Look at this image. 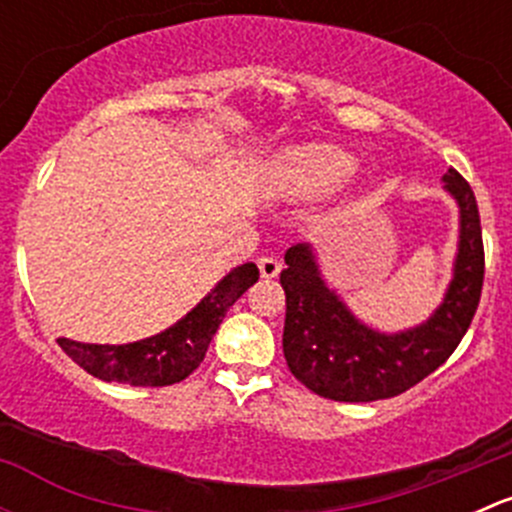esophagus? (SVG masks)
Instances as JSON below:
<instances>
[{
    "instance_id": "34e87169",
    "label": "esophagus",
    "mask_w": 512,
    "mask_h": 512,
    "mask_svg": "<svg viewBox=\"0 0 512 512\" xmlns=\"http://www.w3.org/2000/svg\"><path fill=\"white\" fill-rule=\"evenodd\" d=\"M257 267H260V275L265 277V280H272V277L280 275L282 262L277 260V257L265 255V257H260V260H257Z\"/></svg>"
}]
</instances>
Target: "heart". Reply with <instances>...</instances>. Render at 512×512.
I'll return each instance as SVG.
<instances>
[{
  "label": "heart",
  "instance_id": "1",
  "mask_svg": "<svg viewBox=\"0 0 512 512\" xmlns=\"http://www.w3.org/2000/svg\"><path fill=\"white\" fill-rule=\"evenodd\" d=\"M354 156L332 146H309L294 151L277 168V183L299 198H322L342 190L356 175Z\"/></svg>",
  "mask_w": 512,
  "mask_h": 512
}]
</instances>
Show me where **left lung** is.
<instances>
[{
	"label": "left lung",
	"mask_w": 512,
	"mask_h": 512,
	"mask_svg": "<svg viewBox=\"0 0 512 512\" xmlns=\"http://www.w3.org/2000/svg\"><path fill=\"white\" fill-rule=\"evenodd\" d=\"M461 213L453 280L436 312L418 327L386 334L356 319L327 287L312 245L285 252L280 285L287 297L282 349L294 379L332 401H379L404 394L438 369L461 344L480 302L485 275L476 195L458 170L443 175Z\"/></svg>",
	"instance_id": "left-lung-1"
}]
</instances>
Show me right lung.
Wrapping results in <instances>:
<instances>
[{"label":"right lung","instance_id":"obj_1","mask_svg":"<svg viewBox=\"0 0 512 512\" xmlns=\"http://www.w3.org/2000/svg\"><path fill=\"white\" fill-rule=\"evenodd\" d=\"M260 277L252 262L235 267L180 322L133 344H81L59 339L76 364L101 381L131 386H170L193 374L205 359L227 309Z\"/></svg>","mask_w":512,"mask_h":512}]
</instances>
